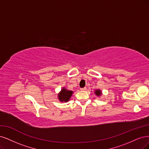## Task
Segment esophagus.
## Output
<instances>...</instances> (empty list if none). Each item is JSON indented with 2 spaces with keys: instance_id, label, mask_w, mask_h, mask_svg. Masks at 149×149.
Here are the masks:
<instances>
[{
  "instance_id": "1",
  "label": "esophagus",
  "mask_w": 149,
  "mask_h": 149,
  "mask_svg": "<svg viewBox=\"0 0 149 149\" xmlns=\"http://www.w3.org/2000/svg\"><path fill=\"white\" fill-rule=\"evenodd\" d=\"M86 89H87V88H86V87H84V88H80V90H85Z\"/></svg>"
}]
</instances>
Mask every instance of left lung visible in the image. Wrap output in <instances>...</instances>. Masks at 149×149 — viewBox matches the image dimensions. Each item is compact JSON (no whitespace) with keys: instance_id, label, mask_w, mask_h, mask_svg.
Segmentation results:
<instances>
[{"instance_id":"8db88e82","label":"left lung","mask_w":149,"mask_h":149,"mask_svg":"<svg viewBox=\"0 0 149 149\" xmlns=\"http://www.w3.org/2000/svg\"><path fill=\"white\" fill-rule=\"evenodd\" d=\"M95 95L98 96V97H99V96L102 95V91H101L100 90H96L95 91Z\"/></svg>"}]
</instances>
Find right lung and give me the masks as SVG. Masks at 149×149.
Listing matches in <instances>:
<instances>
[{"label": "right lung", "mask_w": 149, "mask_h": 149, "mask_svg": "<svg viewBox=\"0 0 149 149\" xmlns=\"http://www.w3.org/2000/svg\"><path fill=\"white\" fill-rule=\"evenodd\" d=\"M73 92L71 90H68L65 89L64 87L62 88L59 93L58 94V99L61 102H67L70 100Z\"/></svg>", "instance_id": "1"}]
</instances>
